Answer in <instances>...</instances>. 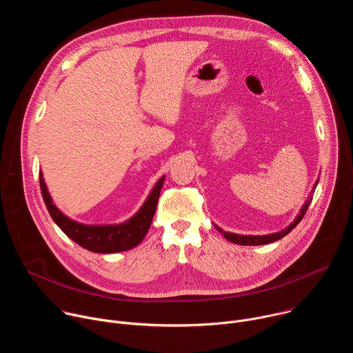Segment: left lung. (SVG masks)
<instances>
[{"instance_id": "obj_1", "label": "left lung", "mask_w": 353, "mask_h": 353, "mask_svg": "<svg viewBox=\"0 0 353 353\" xmlns=\"http://www.w3.org/2000/svg\"><path fill=\"white\" fill-rule=\"evenodd\" d=\"M317 184H319V179L316 180V183H314V185H313V190H312L309 198L306 199V203H305L303 205H301L300 212L296 215V218L293 219V222H290V225L286 226V228H285L283 230H281V232H275V233H270V234H263V236H256V234H237V233H232V232H225V230H222V229H221L219 226H216V225H214V226L216 228V230H219V232L223 234V237H225L226 240H229V241H232V243H236V244H241V245H261V244L274 243V241H276V240L285 237L290 230H293V229L296 228V225H297L301 219H303V216H305V214H306V211H307V208H309V204L312 203V194L314 192Z\"/></svg>"}]
</instances>
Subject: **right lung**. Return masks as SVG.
I'll list each match as a JSON object with an SVG mask.
<instances>
[{"label": "right lung", "mask_w": 353, "mask_h": 353, "mask_svg": "<svg viewBox=\"0 0 353 353\" xmlns=\"http://www.w3.org/2000/svg\"><path fill=\"white\" fill-rule=\"evenodd\" d=\"M39 177L44 204L56 225L81 247L93 251V253L110 254L131 250L143 240L150 228V222L154 219L166 176H162L157 181L142 207L130 219L112 225H86L68 218L53 203V198L47 190L41 172L39 173Z\"/></svg>", "instance_id": "1"}]
</instances>
